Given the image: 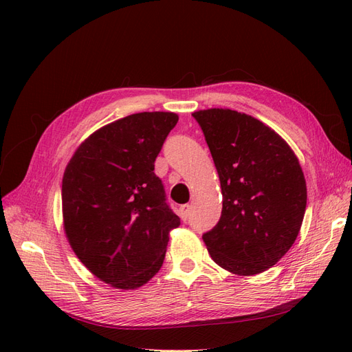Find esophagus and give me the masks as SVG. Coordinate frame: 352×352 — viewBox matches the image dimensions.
<instances>
[{"label": "esophagus", "mask_w": 352, "mask_h": 352, "mask_svg": "<svg viewBox=\"0 0 352 352\" xmlns=\"http://www.w3.org/2000/svg\"><path fill=\"white\" fill-rule=\"evenodd\" d=\"M180 212V219H182L184 221H186L188 219H189V216H190V206L189 204H185V206H182L180 207V210H179Z\"/></svg>", "instance_id": "obj_1"}]
</instances>
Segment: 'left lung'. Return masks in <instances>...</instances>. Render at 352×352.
<instances>
[{
  "mask_svg": "<svg viewBox=\"0 0 352 352\" xmlns=\"http://www.w3.org/2000/svg\"><path fill=\"white\" fill-rule=\"evenodd\" d=\"M217 168L223 208L202 235L211 258L235 274L270 269L301 229L307 186L296 155L263 122L229 109L195 111Z\"/></svg>",
  "mask_w": 352,
  "mask_h": 352,
  "instance_id": "obj_1",
  "label": "left lung"
}]
</instances>
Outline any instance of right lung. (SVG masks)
Returning a JSON list of instances; mask_svg holds the SVG:
<instances>
[{
    "label": "right lung",
    "mask_w": 352,
    "mask_h": 352,
    "mask_svg": "<svg viewBox=\"0 0 352 352\" xmlns=\"http://www.w3.org/2000/svg\"><path fill=\"white\" fill-rule=\"evenodd\" d=\"M179 120L136 113L94 132L63 176L66 236L92 274L117 289H136L163 265L168 232L180 219L167 204L154 162Z\"/></svg>",
    "instance_id": "obj_1"
}]
</instances>
